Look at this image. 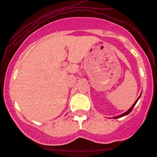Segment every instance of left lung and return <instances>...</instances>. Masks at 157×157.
Segmentation results:
<instances>
[{
	"mask_svg": "<svg viewBox=\"0 0 157 157\" xmlns=\"http://www.w3.org/2000/svg\"><path fill=\"white\" fill-rule=\"evenodd\" d=\"M140 96H141V95H140ZM140 96L138 97V99H137V100H136V102H134V105H133L132 106H131V109H129V110H128V111H126V112H125V113H122V114H121V115H119V116H117V117H113V118H114V119H117V118L122 117H124V116H125V115L128 114V113H131V111H132V110H133V109H134V106H135V105H136V102H137V101H138V100H139V99H140Z\"/></svg>",
	"mask_w": 157,
	"mask_h": 157,
	"instance_id": "left-lung-1",
	"label": "left lung"
}]
</instances>
